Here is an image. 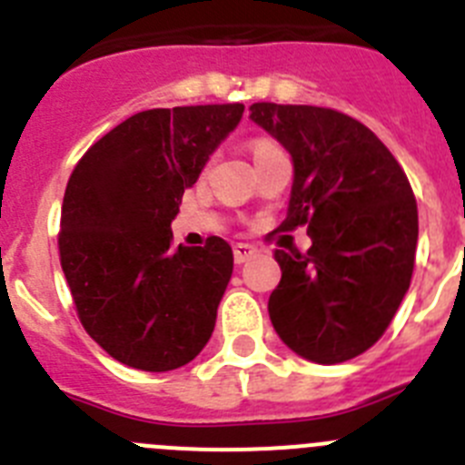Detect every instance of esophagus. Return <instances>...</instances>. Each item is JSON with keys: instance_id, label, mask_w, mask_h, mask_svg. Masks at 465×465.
Wrapping results in <instances>:
<instances>
[{"instance_id": "1", "label": "esophagus", "mask_w": 465, "mask_h": 465, "mask_svg": "<svg viewBox=\"0 0 465 465\" xmlns=\"http://www.w3.org/2000/svg\"><path fill=\"white\" fill-rule=\"evenodd\" d=\"M232 252H235V262H244V261H249V258H252L258 249L253 244H244V242H240V244H235V249H232Z\"/></svg>"}]
</instances>
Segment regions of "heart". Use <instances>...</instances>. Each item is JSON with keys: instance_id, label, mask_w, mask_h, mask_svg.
<instances>
[{"instance_id": "heart-1", "label": "heart", "mask_w": 465, "mask_h": 465, "mask_svg": "<svg viewBox=\"0 0 465 465\" xmlns=\"http://www.w3.org/2000/svg\"><path fill=\"white\" fill-rule=\"evenodd\" d=\"M270 146H272V143H258L256 151H261V149H270Z\"/></svg>"}]
</instances>
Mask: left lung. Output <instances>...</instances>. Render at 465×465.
I'll use <instances>...</instances> for the list:
<instances>
[{
  "mask_svg": "<svg viewBox=\"0 0 465 465\" xmlns=\"http://www.w3.org/2000/svg\"><path fill=\"white\" fill-rule=\"evenodd\" d=\"M252 121L293 160L282 228L307 223L312 249L274 252L282 282L270 322L298 356L332 365L371 349L410 289L417 203L372 130L340 111L258 102Z\"/></svg>",
  "mask_w": 465,
  "mask_h": 465,
  "instance_id": "obj_1",
  "label": "left lung"
}]
</instances>
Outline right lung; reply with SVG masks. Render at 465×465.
<instances>
[{
    "mask_svg": "<svg viewBox=\"0 0 465 465\" xmlns=\"http://www.w3.org/2000/svg\"><path fill=\"white\" fill-rule=\"evenodd\" d=\"M244 104L139 111L69 176L60 262L90 338L146 372L191 363L212 338L232 274L221 237L172 249L182 195L242 121Z\"/></svg>",
    "mask_w": 465,
    "mask_h": 465,
    "instance_id": "1",
    "label": "right lung"
}]
</instances>
